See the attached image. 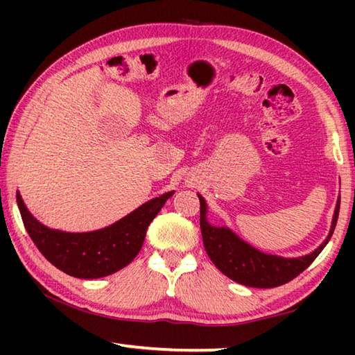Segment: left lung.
<instances>
[{"label":"left lung","mask_w":355,"mask_h":355,"mask_svg":"<svg viewBox=\"0 0 355 355\" xmlns=\"http://www.w3.org/2000/svg\"><path fill=\"white\" fill-rule=\"evenodd\" d=\"M197 196L200 200V230L208 257L211 258L216 268L222 274H225L228 279L254 288H275L285 285L305 271L313 263L315 258L321 254V250L326 248L329 239L332 238L340 213L338 199L329 236L320 248L305 257L284 258L264 254V252L252 248L250 244L236 236L230 228L213 227L207 219L205 200L200 194Z\"/></svg>","instance_id":"left-lung-1"}]
</instances>
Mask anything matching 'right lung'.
Segmentation results:
<instances>
[{"mask_svg":"<svg viewBox=\"0 0 355 355\" xmlns=\"http://www.w3.org/2000/svg\"><path fill=\"white\" fill-rule=\"evenodd\" d=\"M173 191L155 197L116 224L87 233L53 230L28 211L21 196L17 203L23 224L34 244L48 261L78 279H100L120 271L135 260L146 239L147 228Z\"/></svg>","mask_w":355,"mask_h":355,"instance_id":"right-lung-1","label":"right lung"}]
</instances>
